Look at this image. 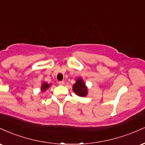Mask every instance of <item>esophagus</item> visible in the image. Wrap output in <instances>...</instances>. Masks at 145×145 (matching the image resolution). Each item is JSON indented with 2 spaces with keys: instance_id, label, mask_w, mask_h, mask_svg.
<instances>
[{
  "instance_id": "obj_1",
  "label": "esophagus",
  "mask_w": 145,
  "mask_h": 145,
  "mask_svg": "<svg viewBox=\"0 0 145 145\" xmlns=\"http://www.w3.org/2000/svg\"><path fill=\"white\" fill-rule=\"evenodd\" d=\"M59 85H64V84H65V82H64V81H59Z\"/></svg>"
}]
</instances>
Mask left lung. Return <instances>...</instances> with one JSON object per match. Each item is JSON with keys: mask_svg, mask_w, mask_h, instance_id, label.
Listing matches in <instances>:
<instances>
[{"mask_svg": "<svg viewBox=\"0 0 145 145\" xmlns=\"http://www.w3.org/2000/svg\"><path fill=\"white\" fill-rule=\"evenodd\" d=\"M72 89L75 93L80 97H86L88 94L87 87L83 80L80 78L76 80V82L73 85Z\"/></svg>", "mask_w": 145, "mask_h": 145, "instance_id": "1", "label": "left lung"}]
</instances>
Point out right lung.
<instances>
[{
    "mask_svg": "<svg viewBox=\"0 0 145 145\" xmlns=\"http://www.w3.org/2000/svg\"><path fill=\"white\" fill-rule=\"evenodd\" d=\"M50 84H48L47 82H43L41 87V91H43V92H44V91H46V90L50 87Z\"/></svg>",
    "mask_w": 145,
    "mask_h": 145,
    "instance_id": "right-lung-1",
    "label": "right lung"
}]
</instances>
